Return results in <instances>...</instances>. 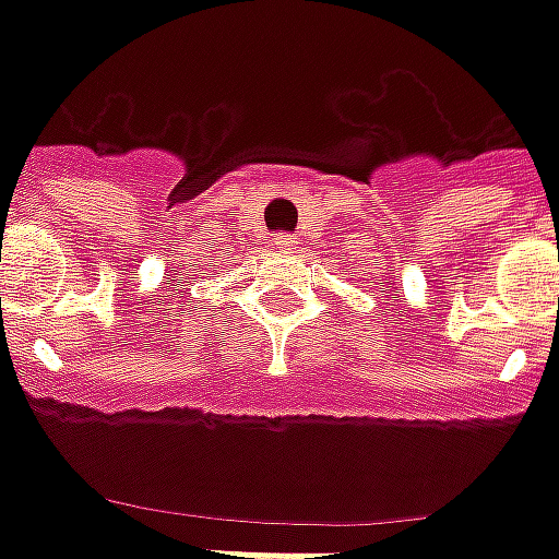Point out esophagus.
Returning a JSON list of instances; mask_svg holds the SVG:
<instances>
[{
  "instance_id": "esophagus-1",
  "label": "esophagus",
  "mask_w": 559,
  "mask_h": 559,
  "mask_svg": "<svg viewBox=\"0 0 559 559\" xmlns=\"http://www.w3.org/2000/svg\"><path fill=\"white\" fill-rule=\"evenodd\" d=\"M272 243H275V250H281V253H287V250H297V238H294V235H287V231L275 235V238H272Z\"/></svg>"
}]
</instances>
